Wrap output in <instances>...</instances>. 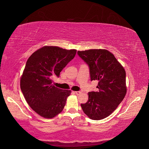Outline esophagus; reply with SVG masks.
I'll return each instance as SVG.
<instances>
[{"label":"esophagus","mask_w":149,"mask_h":149,"mask_svg":"<svg viewBox=\"0 0 149 149\" xmlns=\"http://www.w3.org/2000/svg\"><path fill=\"white\" fill-rule=\"evenodd\" d=\"M75 93L76 95H79V94H81V91H75Z\"/></svg>","instance_id":"1"}]
</instances>
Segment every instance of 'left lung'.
Here are the masks:
<instances>
[{
    "mask_svg": "<svg viewBox=\"0 0 149 149\" xmlns=\"http://www.w3.org/2000/svg\"><path fill=\"white\" fill-rule=\"evenodd\" d=\"M88 65L91 81H98V91L88 93V100L81 104L89 118L101 120L110 116L124 98L126 93V72L114 56L106 49L77 51Z\"/></svg>",
    "mask_w": 149,
    "mask_h": 149,
    "instance_id": "1",
    "label": "left lung"
}]
</instances>
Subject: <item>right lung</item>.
Here are the masks:
<instances>
[{"label": "right lung", "mask_w": 149, "mask_h": 149, "mask_svg": "<svg viewBox=\"0 0 149 149\" xmlns=\"http://www.w3.org/2000/svg\"><path fill=\"white\" fill-rule=\"evenodd\" d=\"M76 51L44 46L28 59L20 80L21 90L28 104L40 116L53 118L64 109L71 91L55 87L52 79L59 77Z\"/></svg>", "instance_id": "right-lung-1"}]
</instances>
